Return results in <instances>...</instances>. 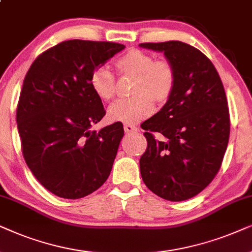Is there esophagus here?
<instances>
[{"mask_svg":"<svg viewBox=\"0 0 252 252\" xmlns=\"http://www.w3.org/2000/svg\"><path fill=\"white\" fill-rule=\"evenodd\" d=\"M123 128H124V131H126V132H135V131H137V126L132 123H126V124H124Z\"/></svg>","mask_w":252,"mask_h":252,"instance_id":"1","label":"esophagus"}]
</instances>
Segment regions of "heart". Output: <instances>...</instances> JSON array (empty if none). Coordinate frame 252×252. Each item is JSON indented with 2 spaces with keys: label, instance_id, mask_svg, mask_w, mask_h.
<instances>
[{
  "label": "heart",
  "instance_id": "b5f03b06",
  "mask_svg": "<svg viewBox=\"0 0 252 252\" xmlns=\"http://www.w3.org/2000/svg\"><path fill=\"white\" fill-rule=\"evenodd\" d=\"M115 68L122 76L136 77L132 85L135 98L120 100L109 108L112 121L135 123L153 113V101L163 103L173 94L176 84V72L166 60H156L139 49H131L116 60ZM92 91L99 99L110 101L116 94V79L105 65L93 70L90 77Z\"/></svg>",
  "mask_w": 252,
  "mask_h": 252
}]
</instances>
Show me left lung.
I'll return each instance as SVG.
<instances>
[{"instance_id":"8db88e82","label":"left lung","mask_w":252,"mask_h":252,"mask_svg":"<svg viewBox=\"0 0 252 252\" xmlns=\"http://www.w3.org/2000/svg\"><path fill=\"white\" fill-rule=\"evenodd\" d=\"M139 46L162 52L176 72L173 94L142 124L147 149L140 174L152 192L182 202L205 189L219 172L230 132L226 93L213 63L194 47L181 41ZM153 132L166 139L156 140Z\"/></svg>"}]
</instances>
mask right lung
<instances>
[{"label": "right lung", "mask_w": 252, "mask_h": 252, "mask_svg": "<svg viewBox=\"0 0 252 252\" xmlns=\"http://www.w3.org/2000/svg\"><path fill=\"white\" fill-rule=\"evenodd\" d=\"M124 48L68 40L40 54L26 73L16 112L23 156L40 184L56 196L82 198L108 179L124 130L116 122L91 131L106 110L90 77Z\"/></svg>", "instance_id": "obj_1"}]
</instances>
